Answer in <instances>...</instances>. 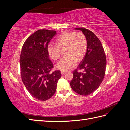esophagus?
<instances>
[{"label": "esophagus", "mask_w": 130, "mask_h": 130, "mask_svg": "<svg viewBox=\"0 0 130 130\" xmlns=\"http://www.w3.org/2000/svg\"><path fill=\"white\" fill-rule=\"evenodd\" d=\"M61 74L62 75H64L66 74L65 72H63V71H61Z\"/></svg>", "instance_id": "esophagus-1"}]
</instances>
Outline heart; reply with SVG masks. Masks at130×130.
Listing matches in <instances>:
<instances>
[{
  "mask_svg": "<svg viewBox=\"0 0 130 130\" xmlns=\"http://www.w3.org/2000/svg\"><path fill=\"white\" fill-rule=\"evenodd\" d=\"M57 44L49 43L47 52L53 60L60 57L61 49L67 48L66 56L59 61L56 68L63 72H68L76 66L77 61L84 58L87 50V41L83 34L81 32H66L57 39Z\"/></svg>",
  "mask_w": 130,
  "mask_h": 130,
  "instance_id": "heart-1",
  "label": "heart"
}]
</instances>
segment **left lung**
Instances as JSON below:
<instances>
[{
    "label": "left lung",
    "instance_id": "obj_1",
    "mask_svg": "<svg viewBox=\"0 0 130 130\" xmlns=\"http://www.w3.org/2000/svg\"><path fill=\"white\" fill-rule=\"evenodd\" d=\"M75 30L81 31L87 41V50L77 69L83 73L73 72V78L70 82L74 92L81 95H88L96 90L103 81L105 74L106 58L103 47L96 35L82 27Z\"/></svg>",
    "mask_w": 130,
    "mask_h": 130
}]
</instances>
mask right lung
<instances>
[{
	"instance_id": "1",
	"label": "right lung",
	"mask_w": 130,
	"mask_h": 130,
	"mask_svg": "<svg viewBox=\"0 0 130 130\" xmlns=\"http://www.w3.org/2000/svg\"><path fill=\"white\" fill-rule=\"evenodd\" d=\"M56 34L53 30H38L27 38L22 47L19 60L22 80L27 91L38 100L50 99L61 77L59 70L50 73L53 64L47 52L48 44Z\"/></svg>"
}]
</instances>
